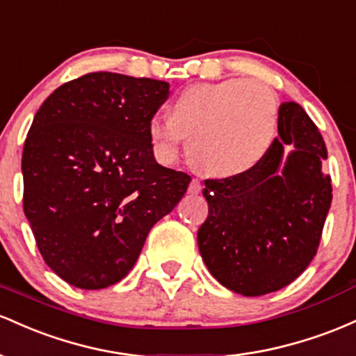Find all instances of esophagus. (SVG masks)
Wrapping results in <instances>:
<instances>
[{"label": "esophagus", "instance_id": "esophagus-1", "mask_svg": "<svg viewBox=\"0 0 356 356\" xmlns=\"http://www.w3.org/2000/svg\"><path fill=\"white\" fill-rule=\"evenodd\" d=\"M202 183L198 181V179H191V183H190V186H188V191L191 195H198L200 191H202Z\"/></svg>", "mask_w": 356, "mask_h": 356}]
</instances>
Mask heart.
Here are the masks:
<instances>
[{
	"instance_id": "obj_1",
	"label": "heart",
	"mask_w": 356,
	"mask_h": 356,
	"mask_svg": "<svg viewBox=\"0 0 356 356\" xmlns=\"http://www.w3.org/2000/svg\"><path fill=\"white\" fill-rule=\"evenodd\" d=\"M277 129V99L264 83L227 79L183 89L171 115H153L151 143L163 161H175L190 136L195 166L213 178H237L264 161Z\"/></svg>"
}]
</instances>
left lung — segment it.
<instances>
[{
  "label": "left lung",
  "mask_w": 356,
  "mask_h": 356,
  "mask_svg": "<svg viewBox=\"0 0 356 356\" xmlns=\"http://www.w3.org/2000/svg\"><path fill=\"white\" fill-rule=\"evenodd\" d=\"M279 138L264 161L237 178L205 179L209 217L198 249L227 289L262 296L291 284L316 255L331 207L328 158L318 127L296 102H282ZM293 151L284 158V147Z\"/></svg>",
  "instance_id": "left-lung-1"
}]
</instances>
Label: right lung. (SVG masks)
<instances>
[{
  "instance_id": "right-lung-1",
  "label": "right lung",
  "mask_w": 356,
  "mask_h": 356,
  "mask_svg": "<svg viewBox=\"0 0 356 356\" xmlns=\"http://www.w3.org/2000/svg\"><path fill=\"white\" fill-rule=\"evenodd\" d=\"M170 83L92 72L35 114L22 156L23 210L43 261L81 289L126 277L190 177L158 165L147 124Z\"/></svg>"
}]
</instances>
